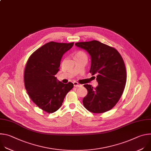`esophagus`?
I'll list each match as a JSON object with an SVG mask.
<instances>
[{
  "mask_svg": "<svg viewBox=\"0 0 151 151\" xmlns=\"http://www.w3.org/2000/svg\"><path fill=\"white\" fill-rule=\"evenodd\" d=\"M73 85H74V87H81L82 86V85L76 82H73Z\"/></svg>",
  "mask_w": 151,
  "mask_h": 151,
  "instance_id": "1",
  "label": "esophagus"
}]
</instances>
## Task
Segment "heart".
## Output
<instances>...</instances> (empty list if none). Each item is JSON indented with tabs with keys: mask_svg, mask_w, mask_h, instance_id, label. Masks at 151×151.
Listing matches in <instances>:
<instances>
[{
	"mask_svg": "<svg viewBox=\"0 0 151 151\" xmlns=\"http://www.w3.org/2000/svg\"><path fill=\"white\" fill-rule=\"evenodd\" d=\"M77 55H85V54L83 52H78L75 54V56H77Z\"/></svg>",
	"mask_w": 151,
	"mask_h": 151,
	"instance_id": "1",
	"label": "heart"
}]
</instances>
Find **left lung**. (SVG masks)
<instances>
[{
    "mask_svg": "<svg viewBox=\"0 0 151 151\" xmlns=\"http://www.w3.org/2000/svg\"><path fill=\"white\" fill-rule=\"evenodd\" d=\"M77 47L87 51L91 57L90 72L96 75L98 85L85 84L88 94L82 100L88 111L100 114L111 110L121 98L126 83L123 59L115 48L97 40L77 42Z\"/></svg>",
    "mask_w": 151,
    "mask_h": 151,
    "instance_id": "8db88e82",
    "label": "left lung"
}]
</instances>
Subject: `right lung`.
I'll list each match as a JSON object with an SVG mask.
<instances>
[{"instance_id":"obj_1","label":"right lung","mask_w":151,"mask_h":151,"mask_svg":"<svg viewBox=\"0 0 151 151\" xmlns=\"http://www.w3.org/2000/svg\"><path fill=\"white\" fill-rule=\"evenodd\" d=\"M73 44L48 42L35 51L26 64L24 75L26 91L32 100L47 112L57 111L73 87L72 82L63 83L55 76L63 55Z\"/></svg>"}]
</instances>
